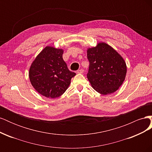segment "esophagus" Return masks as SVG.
<instances>
[{"label": "esophagus", "instance_id": "1", "mask_svg": "<svg viewBox=\"0 0 152 152\" xmlns=\"http://www.w3.org/2000/svg\"><path fill=\"white\" fill-rule=\"evenodd\" d=\"M77 73H84V70H83V69H79V70H78L77 71Z\"/></svg>", "mask_w": 152, "mask_h": 152}]
</instances>
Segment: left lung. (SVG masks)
I'll return each instance as SVG.
<instances>
[{
    "label": "left lung",
    "instance_id": "obj_1",
    "mask_svg": "<svg viewBox=\"0 0 152 152\" xmlns=\"http://www.w3.org/2000/svg\"><path fill=\"white\" fill-rule=\"evenodd\" d=\"M87 52L89 62L87 77L92 87L103 95L114 93L126 77L127 67L123 58L106 43H99Z\"/></svg>",
    "mask_w": 152,
    "mask_h": 152
}]
</instances>
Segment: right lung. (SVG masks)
Returning a JSON list of instances; mask_svg holds the SVG:
<instances>
[{
	"mask_svg": "<svg viewBox=\"0 0 152 152\" xmlns=\"http://www.w3.org/2000/svg\"><path fill=\"white\" fill-rule=\"evenodd\" d=\"M63 50L45 48L32 63L29 71L31 85L39 93L49 98L61 96L76 73L68 70L63 59Z\"/></svg>",
	"mask_w": 152,
	"mask_h": 152,
	"instance_id": "1",
	"label": "right lung"
}]
</instances>
